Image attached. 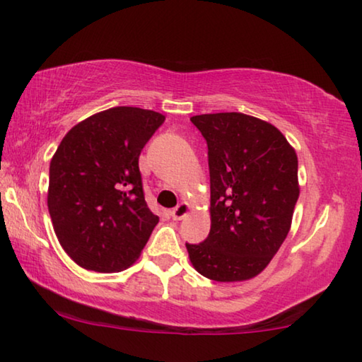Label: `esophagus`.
Returning <instances> with one entry per match:
<instances>
[{
	"label": "esophagus",
	"instance_id": "1",
	"mask_svg": "<svg viewBox=\"0 0 362 362\" xmlns=\"http://www.w3.org/2000/svg\"><path fill=\"white\" fill-rule=\"evenodd\" d=\"M188 212H189V204L180 203V204H177L173 211H170V216H173L174 220H182L188 216Z\"/></svg>",
	"mask_w": 362,
	"mask_h": 362
}]
</instances>
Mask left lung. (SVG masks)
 Segmentation results:
<instances>
[{"instance_id":"left-lung-1","label":"left lung","mask_w":362,"mask_h":362,"mask_svg":"<svg viewBox=\"0 0 362 362\" xmlns=\"http://www.w3.org/2000/svg\"><path fill=\"white\" fill-rule=\"evenodd\" d=\"M207 142L211 231L188 244L198 273L220 283L257 276L291 230L298 199L296 150L269 122L244 113L192 116Z\"/></svg>"}]
</instances>
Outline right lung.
I'll use <instances>...</instances> for the list:
<instances>
[{"mask_svg":"<svg viewBox=\"0 0 362 362\" xmlns=\"http://www.w3.org/2000/svg\"><path fill=\"white\" fill-rule=\"evenodd\" d=\"M164 119L137 107L103 110L73 126L54 153L49 214L79 267L115 273L139 259L159 222L146 206L139 156Z\"/></svg>","mask_w":362,"mask_h":362,"instance_id":"obj_1","label":"right lung"}]
</instances>
